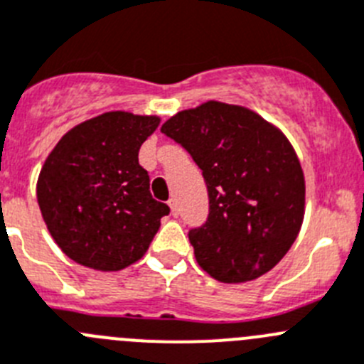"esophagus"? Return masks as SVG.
I'll return each mask as SVG.
<instances>
[{
  "label": "esophagus",
  "instance_id": "obj_1",
  "mask_svg": "<svg viewBox=\"0 0 364 364\" xmlns=\"http://www.w3.org/2000/svg\"><path fill=\"white\" fill-rule=\"evenodd\" d=\"M168 206H170V212H172V215H178L179 210H178V201H176L174 198L168 199Z\"/></svg>",
  "mask_w": 364,
  "mask_h": 364
}]
</instances>
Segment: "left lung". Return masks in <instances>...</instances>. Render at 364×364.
<instances>
[{
  "instance_id": "8db88e82",
  "label": "left lung",
  "mask_w": 364,
  "mask_h": 364,
  "mask_svg": "<svg viewBox=\"0 0 364 364\" xmlns=\"http://www.w3.org/2000/svg\"><path fill=\"white\" fill-rule=\"evenodd\" d=\"M203 170L208 218L188 232L199 267L247 283L276 267L304 218V176L283 132L254 110L206 101L163 123Z\"/></svg>"
}]
</instances>
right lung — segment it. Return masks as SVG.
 I'll use <instances>...</instances> for the list:
<instances>
[{
  "mask_svg": "<svg viewBox=\"0 0 364 364\" xmlns=\"http://www.w3.org/2000/svg\"><path fill=\"white\" fill-rule=\"evenodd\" d=\"M159 121L105 112L68 130L45 159L36 186L39 210L72 261L116 272L149 250L170 208L150 194L137 154Z\"/></svg>",
  "mask_w": 364,
  "mask_h": 364,
  "instance_id": "right-lung-1",
  "label": "right lung"
}]
</instances>
